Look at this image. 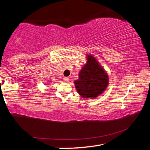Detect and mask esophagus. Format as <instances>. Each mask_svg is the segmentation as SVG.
I'll use <instances>...</instances> for the list:
<instances>
[{
    "label": "esophagus",
    "mask_w": 150,
    "mask_h": 150,
    "mask_svg": "<svg viewBox=\"0 0 150 150\" xmlns=\"http://www.w3.org/2000/svg\"><path fill=\"white\" fill-rule=\"evenodd\" d=\"M69 77H65L64 78H63V81H65V82H69Z\"/></svg>",
    "instance_id": "34e87169"
}]
</instances>
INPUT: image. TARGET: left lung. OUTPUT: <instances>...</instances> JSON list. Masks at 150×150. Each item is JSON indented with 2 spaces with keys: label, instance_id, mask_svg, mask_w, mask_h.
Masks as SVG:
<instances>
[{
  "label": "left lung",
  "instance_id": "left-lung-1",
  "mask_svg": "<svg viewBox=\"0 0 150 150\" xmlns=\"http://www.w3.org/2000/svg\"><path fill=\"white\" fill-rule=\"evenodd\" d=\"M87 63L75 81L78 93L83 98H94L101 95L108 84V76L100 63L93 55H87Z\"/></svg>",
  "mask_w": 150,
  "mask_h": 150
}]
</instances>
